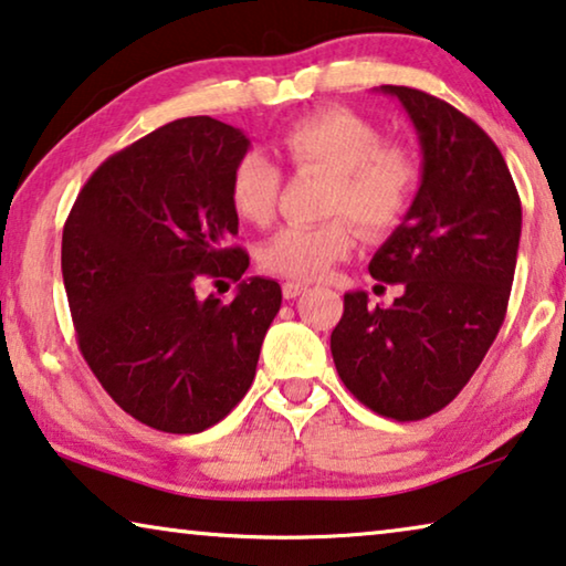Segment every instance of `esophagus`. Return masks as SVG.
<instances>
[{
  "instance_id": "esophagus-1",
  "label": "esophagus",
  "mask_w": 566,
  "mask_h": 566,
  "mask_svg": "<svg viewBox=\"0 0 566 566\" xmlns=\"http://www.w3.org/2000/svg\"><path fill=\"white\" fill-rule=\"evenodd\" d=\"M306 291V283H296V281H285L283 283V296L285 298H296L301 293Z\"/></svg>"
}]
</instances>
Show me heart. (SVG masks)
I'll use <instances>...</instances> for the list:
<instances>
[{
    "instance_id": "heart-1",
    "label": "heart",
    "mask_w": 566,
    "mask_h": 566,
    "mask_svg": "<svg viewBox=\"0 0 566 566\" xmlns=\"http://www.w3.org/2000/svg\"><path fill=\"white\" fill-rule=\"evenodd\" d=\"M277 153L298 174H324L322 224L277 229L260 248V265L289 281H318L355 248V229L385 237L403 222L419 196L423 166L413 147L385 143L378 125L352 109H322L281 129ZM281 170L263 153L237 160L229 199L237 217L265 227L275 214Z\"/></svg>"
}]
</instances>
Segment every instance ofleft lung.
Masks as SVG:
<instances>
[{
	"mask_svg": "<svg viewBox=\"0 0 566 566\" xmlns=\"http://www.w3.org/2000/svg\"><path fill=\"white\" fill-rule=\"evenodd\" d=\"M419 133L423 178L403 222L370 260L392 306L344 293L332 357L370 411L421 421L460 396L501 332L521 240V199L485 129L437 96L380 86Z\"/></svg>",
	"mask_w": 566,
	"mask_h": 566,
	"instance_id": "obj_1",
	"label": "left lung"
}]
</instances>
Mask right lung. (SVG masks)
Wrapping results in <instances>:
<instances>
[{"label":"right lung","instance_id":"obj_1","mask_svg":"<svg viewBox=\"0 0 566 566\" xmlns=\"http://www.w3.org/2000/svg\"><path fill=\"white\" fill-rule=\"evenodd\" d=\"M250 140L211 117L176 119L114 153L63 227L61 270L78 349L122 411L199 433L244 398L281 285L248 277L222 304L201 276L240 280L229 178Z\"/></svg>","mask_w":566,"mask_h":566}]
</instances>
